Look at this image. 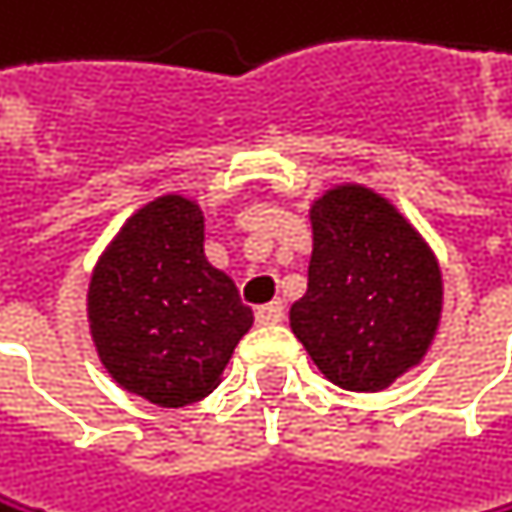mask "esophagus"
I'll use <instances>...</instances> for the list:
<instances>
[{"label": "esophagus", "mask_w": 512, "mask_h": 512, "mask_svg": "<svg viewBox=\"0 0 512 512\" xmlns=\"http://www.w3.org/2000/svg\"><path fill=\"white\" fill-rule=\"evenodd\" d=\"M284 320V302H268L262 308H256V323L262 326H274Z\"/></svg>", "instance_id": "obj_1"}]
</instances>
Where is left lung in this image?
<instances>
[{"label":"left lung","instance_id":"left-lung-1","mask_svg":"<svg viewBox=\"0 0 512 512\" xmlns=\"http://www.w3.org/2000/svg\"><path fill=\"white\" fill-rule=\"evenodd\" d=\"M308 293L293 336L345 391L372 394L418 366L443 314V271L418 228L378 192L345 183L311 204Z\"/></svg>","mask_w":512,"mask_h":512}]
</instances>
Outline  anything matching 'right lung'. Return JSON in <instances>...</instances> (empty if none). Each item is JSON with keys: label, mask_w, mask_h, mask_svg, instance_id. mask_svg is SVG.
I'll return each instance as SVG.
<instances>
[{"label": "right lung", "mask_w": 512, "mask_h": 512, "mask_svg": "<svg viewBox=\"0 0 512 512\" xmlns=\"http://www.w3.org/2000/svg\"><path fill=\"white\" fill-rule=\"evenodd\" d=\"M88 323L103 369L155 406L204 400L253 326L235 280L204 256V210L161 195L127 219L94 265Z\"/></svg>", "instance_id": "obj_1"}]
</instances>
